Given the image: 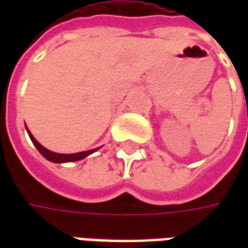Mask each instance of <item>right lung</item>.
Listing matches in <instances>:
<instances>
[{
    "label": "right lung",
    "instance_id": "obj_1",
    "mask_svg": "<svg viewBox=\"0 0 248 248\" xmlns=\"http://www.w3.org/2000/svg\"><path fill=\"white\" fill-rule=\"evenodd\" d=\"M27 132H29V137L30 139L33 140L34 146L38 149V152L43 155L44 157L46 158V160H49V161H52V163H70V161H78V160H82L84 157H87V156H90L91 153H93V152H96L98 149H92V150H87V152H80V153H73V155H62V153H55V152H51V150H48V149H45L37 140V139L34 138L33 135H31V132L27 129Z\"/></svg>",
    "mask_w": 248,
    "mask_h": 248
}]
</instances>
